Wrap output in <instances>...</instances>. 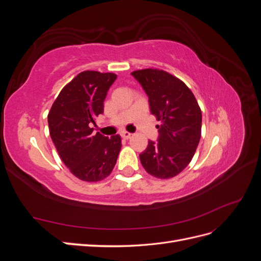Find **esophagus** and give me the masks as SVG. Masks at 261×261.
<instances>
[{
	"label": "esophagus",
	"mask_w": 261,
	"mask_h": 261,
	"mask_svg": "<svg viewBox=\"0 0 261 261\" xmlns=\"http://www.w3.org/2000/svg\"><path fill=\"white\" fill-rule=\"evenodd\" d=\"M121 136L124 138V139H129L132 137V134L128 133V132H122L121 133Z\"/></svg>",
	"instance_id": "1"
}]
</instances>
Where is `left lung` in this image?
Segmentation results:
<instances>
[{
  "label": "left lung",
  "mask_w": 261,
  "mask_h": 261,
  "mask_svg": "<svg viewBox=\"0 0 261 261\" xmlns=\"http://www.w3.org/2000/svg\"><path fill=\"white\" fill-rule=\"evenodd\" d=\"M132 75L148 94L151 113L161 125L159 138L149 140L139 154L148 174L168 179L192 161L201 137V110L185 83L158 68L134 70Z\"/></svg>",
  "instance_id": "8db88e82"
}]
</instances>
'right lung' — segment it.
Returning a JSON list of instances; mask_svg holds the SVG:
<instances>
[{
  "label": "right lung",
  "mask_w": 261,
  "mask_h": 261,
  "mask_svg": "<svg viewBox=\"0 0 261 261\" xmlns=\"http://www.w3.org/2000/svg\"><path fill=\"white\" fill-rule=\"evenodd\" d=\"M113 73L85 70L61 90L48 114L50 136L70 173L84 181H98L111 174L122 147L120 135L93 134L91 123L103 113V101Z\"/></svg>",
  "instance_id": "right-lung-1"
}]
</instances>
